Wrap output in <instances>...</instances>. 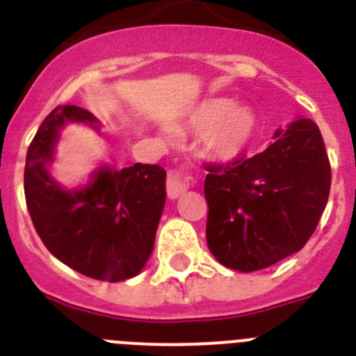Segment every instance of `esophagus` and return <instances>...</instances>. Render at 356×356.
<instances>
[{"instance_id": "esophagus-1", "label": "esophagus", "mask_w": 356, "mask_h": 356, "mask_svg": "<svg viewBox=\"0 0 356 356\" xmlns=\"http://www.w3.org/2000/svg\"><path fill=\"white\" fill-rule=\"evenodd\" d=\"M165 188H168V196L171 197V200H176V197H180L188 188V180L184 175H180V172L172 171L169 172L168 181H165Z\"/></svg>"}]
</instances>
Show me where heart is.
Instances as JSON below:
<instances>
[{
    "label": "heart",
    "instance_id": "1",
    "mask_svg": "<svg viewBox=\"0 0 356 356\" xmlns=\"http://www.w3.org/2000/svg\"><path fill=\"white\" fill-rule=\"evenodd\" d=\"M188 127L193 131H205L203 147L210 159L229 162L253 140L257 115L250 106L234 105L229 97H210L194 106Z\"/></svg>",
    "mask_w": 356,
    "mask_h": 356
}]
</instances>
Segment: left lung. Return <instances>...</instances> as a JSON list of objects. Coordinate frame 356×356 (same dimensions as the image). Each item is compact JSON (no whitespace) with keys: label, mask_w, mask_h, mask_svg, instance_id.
Returning <instances> with one entry per match:
<instances>
[{"label":"left lung","mask_w":356,"mask_h":356,"mask_svg":"<svg viewBox=\"0 0 356 356\" xmlns=\"http://www.w3.org/2000/svg\"><path fill=\"white\" fill-rule=\"evenodd\" d=\"M207 244L222 266L251 273L300 251L316 232L332 185L317 124L298 119L251 159L209 163Z\"/></svg>","instance_id":"obj_1"}]
</instances>
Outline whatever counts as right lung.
<instances>
[{"instance_id": "right-lung-1", "label": "right lung", "mask_w": 356, "mask_h": 356, "mask_svg": "<svg viewBox=\"0 0 356 356\" xmlns=\"http://www.w3.org/2000/svg\"><path fill=\"white\" fill-rule=\"evenodd\" d=\"M67 122H87L90 112L56 106L37 130L26 153L24 196L31 222L53 257L74 271L102 282L139 275L149 259L165 205V171L160 165L99 168L83 188L60 187L48 165Z\"/></svg>"}]
</instances>
